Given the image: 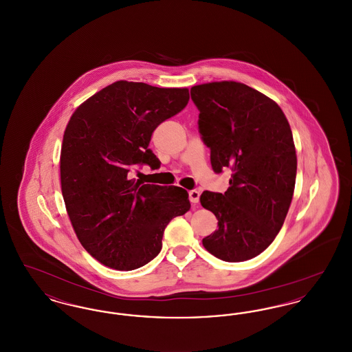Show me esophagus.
<instances>
[{"label":"esophagus","mask_w":352,"mask_h":352,"mask_svg":"<svg viewBox=\"0 0 352 352\" xmlns=\"http://www.w3.org/2000/svg\"><path fill=\"white\" fill-rule=\"evenodd\" d=\"M199 197H201V192L198 191V190H191V191H188V198H190V201L191 203H198L199 201Z\"/></svg>","instance_id":"1"}]
</instances>
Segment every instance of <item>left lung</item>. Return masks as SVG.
Here are the masks:
<instances>
[{
  "label": "left lung",
  "instance_id": "obj_1",
  "mask_svg": "<svg viewBox=\"0 0 352 352\" xmlns=\"http://www.w3.org/2000/svg\"><path fill=\"white\" fill-rule=\"evenodd\" d=\"M191 99L214 171H232L224 194L201 195L219 226L203 247L223 261L250 260L272 244L292 203L297 155L290 125L276 101L245 84L194 85Z\"/></svg>",
  "mask_w": 352,
  "mask_h": 352
}]
</instances>
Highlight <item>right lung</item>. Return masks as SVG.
<instances>
[{"label": "right lung", "instance_id": "1", "mask_svg": "<svg viewBox=\"0 0 352 352\" xmlns=\"http://www.w3.org/2000/svg\"><path fill=\"white\" fill-rule=\"evenodd\" d=\"M188 99L187 88L118 80L68 121L60 151L63 199L80 244L105 267L148 264L161 252L168 221L191 207L182 187L142 184L129 174L141 165L160 168L151 134Z\"/></svg>", "mask_w": 352, "mask_h": 352}]
</instances>
